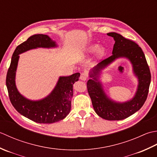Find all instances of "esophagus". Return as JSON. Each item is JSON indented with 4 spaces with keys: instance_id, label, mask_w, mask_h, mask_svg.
<instances>
[{
    "instance_id": "34e87169",
    "label": "esophagus",
    "mask_w": 157,
    "mask_h": 157,
    "mask_svg": "<svg viewBox=\"0 0 157 157\" xmlns=\"http://www.w3.org/2000/svg\"><path fill=\"white\" fill-rule=\"evenodd\" d=\"M80 78L82 81H86L87 79V72H82L81 74V76H80Z\"/></svg>"
}]
</instances>
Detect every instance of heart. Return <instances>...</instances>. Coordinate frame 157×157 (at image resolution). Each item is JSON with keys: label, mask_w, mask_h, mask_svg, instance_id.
<instances>
[{"label": "heart", "mask_w": 157, "mask_h": 157, "mask_svg": "<svg viewBox=\"0 0 157 157\" xmlns=\"http://www.w3.org/2000/svg\"><path fill=\"white\" fill-rule=\"evenodd\" d=\"M98 46L97 45V44H91V45H89L87 48L86 51H87V52L89 53H92L95 52V51L98 49ZM98 52L100 54H102L104 53V49H101V48H99Z\"/></svg>", "instance_id": "b5f03b06"}]
</instances>
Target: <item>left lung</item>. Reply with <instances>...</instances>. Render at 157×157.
<instances>
[{
  "mask_svg": "<svg viewBox=\"0 0 157 157\" xmlns=\"http://www.w3.org/2000/svg\"><path fill=\"white\" fill-rule=\"evenodd\" d=\"M107 35L113 37L115 41L113 55L101 61L89 72V77L92 78L87 81V90L95 112L99 117L108 121H119L130 117L142 107L148 96L151 75L144 53L138 44L116 33H110ZM120 57H125L130 61L134 74L139 78V85L134 97L123 103L108 98L98 80L101 70Z\"/></svg>",
  "mask_w": 157,
  "mask_h": 157,
  "instance_id": "1",
  "label": "left lung"
}]
</instances>
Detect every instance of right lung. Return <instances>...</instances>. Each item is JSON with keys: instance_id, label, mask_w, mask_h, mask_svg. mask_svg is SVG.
I'll return each mask as SVG.
<instances>
[{"instance_id": "obj_1", "label": "right lung", "mask_w": 157, "mask_h": 157, "mask_svg": "<svg viewBox=\"0 0 157 157\" xmlns=\"http://www.w3.org/2000/svg\"><path fill=\"white\" fill-rule=\"evenodd\" d=\"M55 41L45 34H34L18 45L13 54L6 78L9 97L19 113L38 123L50 124L64 119L71 109L73 84L78 81L80 73L69 76H60L52 93L43 100L33 101L20 94L15 85V74L19 55L38 47H56Z\"/></svg>"}]
</instances>
